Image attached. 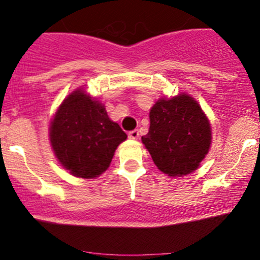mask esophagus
I'll use <instances>...</instances> for the list:
<instances>
[{"label": "esophagus", "mask_w": 260, "mask_h": 260, "mask_svg": "<svg viewBox=\"0 0 260 260\" xmlns=\"http://www.w3.org/2000/svg\"><path fill=\"white\" fill-rule=\"evenodd\" d=\"M128 137H129V139H138L139 138V132L137 129L132 131V132L128 133Z\"/></svg>", "instance_id": "1"}]
</instances>
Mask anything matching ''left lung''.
<instances>
[{
  "mask_svg": "<svg viewBox=\"0 0 260 260\" xmlns=\"http://www.w3.org/2000/svg\"><path fill=\"white\" fill-rule=\"evenodd\" d=\"M149 118V132L142 142L161 172L182 177L201 166L211 145V127L194 98L186 92L161 98Z\"/></svg>",
  "mask_w": 260,
  "mask_h": 260,
  "instance_id": "1",
  "label": "left lung"
}]
</instances>
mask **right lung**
Masks as SVG:
<instances>
[{"mask_svg": "<svg viewBox=\"0 0 260 260\" xmlns=\"http://www.w3.org/2000/svg\"><path fill=\"white\" fill-rule=\"evenodd\" d=\"M49 139L62 168L79 178H96L109 169L127 134L110 120L105 106L78 88L58 106Z\"/></svg>", "mask_w": 260, "mask_h": 260, "instance_id": "obj_1", "label": "right lung"}]
</instances>
